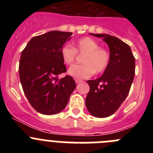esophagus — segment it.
<instances>
[{
    "label": "esophagus",
    "instance_id": "obj_1",
    "mask_svg": "<svg viewBox=\"0 0 153 153\" xmlns=\"http://www.w3.org/2000/svg\"><path fill=\"white\" fill-rule=\"evenodd\" d=\"M75 82H76V83H80V82H82V80H81V79H75Z\"/></svg>",
    "mask_w": 153,
    "mask_h": 153
}]
</instances>
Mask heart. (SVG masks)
Wrapping results in <instances>:
<instances>
[{
  "instance_id": "b5f03b06",
  "label": "heart",
  "mask_w": 153,
  "mask_h": 153,
  "mask_svg": "<svg viewBox=\"0 0 153 153\" xmlns=\"http://www.w3.org/2000/svg\"><path fill=\"white\" fill-rule=\"evenodd\" d=\"M76 53L83 55V64L70 67L69 74L76 78H89L94 74L103 73L110 61V53L94 39L84 36L74 43V47L64 45L60 50L63 62L71 66L76 60Z\"/></svg>"
}]
</instances>
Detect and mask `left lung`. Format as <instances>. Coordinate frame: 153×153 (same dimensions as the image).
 I'll return each instance as SVG.
<instances>
[{"mask_svg": "<svg viewBox=\"0 0 153 153\" xmlns=\"http://www.w3.org/2000/svg\"><path fill=\"white\" fill-rule=\"evenodd\" d=\"M102 37L110 51V61L101 77L87 80L90 91L86 106L93 116L105 118L113 115L126 98L135 75V57L130 47L109 34L91 33Z\"/></svg>", "mask_w": 153, "mask_h": 153, "instance_id": "left-lung-1", "label": "left lung"}]
</instances>
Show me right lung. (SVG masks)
Listing matches in <instances>:
<instances>
[{
	"mask_svg": "<svg viewBox=\"0 0 153 153\" xmlns=\"http://www.w3.org/2000/svg\"><path fill=\"white\" fill-rule=\"evenodd\" d=\"M72 34L53 30L33 36L21 53L19 76L23 90L32 107L42 114L62 111L76 88L72 76L58 78L67 72L60 50Z\"/></svg>",
	"mask_w": 153,
	"mask_h": 153,
	"instance_id": "obj_1",
	"label": "right lung"
}]
</instances>
